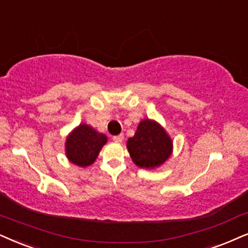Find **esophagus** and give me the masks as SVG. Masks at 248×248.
<instances>
[{"label":"esophagus","mask_w":248,"mask_h":248,"mask_svg":"<svg viewBox=\"0 0 248 248\" xmlns=\"http://www.w3.org/2000/svg\"><path fill=\"white\" fill-rule=\"evenodd\" d=\"M112 140H113L114 142H117V143H120V142H122V140H124V134H120V135H115V136L112 137Z\"/></svg>","instance_id":"esophagus-1"}]
</instances>
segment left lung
<instances>
[{"label": "left lung", "instance_id": "1", "mask_svg": "<svg viewBox=\"0 0 248 248\" xmlns=\"http://www.w3.org/2000/svg\"><path fill=\"white\" fill-rule=\"evenodd\" d=\"M171 140L160 124L143 120L127 142L133 161L140 168H155L167 160L171 153Z\"/></svg>", "mask_w": 248, "mask_h": 248}]
</instances>
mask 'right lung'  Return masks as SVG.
<instances>
[{"label":"right lung","instance_id":"obj_1","mask_svg":"<svg viewBox=\"0 0 248 248\" xmlns=\"http://www.w3.org/2000/svg\"><path fill=\"white\" fill-rule=\"evenodd\" d=\"M106 140L105 135L97 133L87 124H80L66 140L67 158L80 167L92 165Z\"/></svg>","mask_w":248,"mask_h":248}]
</instances>
